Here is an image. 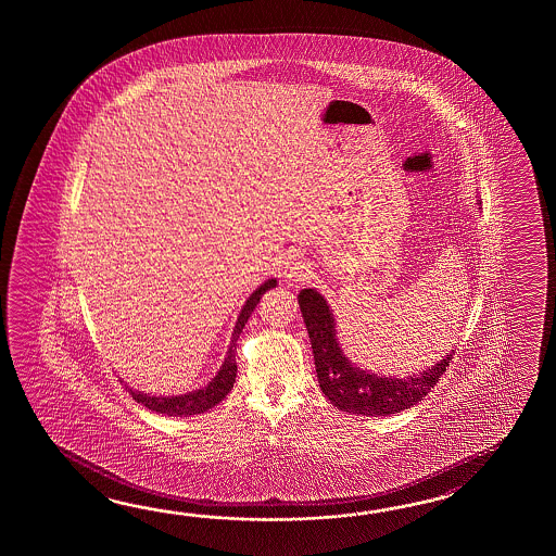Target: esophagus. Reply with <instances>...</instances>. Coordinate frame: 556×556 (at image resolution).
I'll list each match as a JSON object with an SVG mask.
<instances>
[{"mask_svg": "<svg viewBox=\"0 0 556 556\" xmlns=\"http://www.w3.org/2000/svg\"><path fill=\"white\" fill-rule=\"evenodd\" d=\"M283 278L294 283L306 282V280L312 278L309 262L302 261V258H292V261L286 262Z\"/></svg>", "mask_w": 556, "mask_h": 556, "instance_id": "1", "label": "esophagus"}]
</instances>
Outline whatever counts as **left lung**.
I'll return each mask as SVG.
<instances>
[{"label": "left lung", "mask_w": 556, "mask_h": 556, "mask_svg": "<svg viewBox=\"0 0 556 556\" xmlns=\"http://www.w3.org/2000/svg\"><path fill=\"white\" fill-rule=\"evenodd\" d=\"M298 304L312 342L319 388L338 409L348 414H400L421 402L450 367L455 352L439 364L409 378H386L355 367L336 338V321L324 295L306 288L298 294Z\"/></svg>", "instance_id": "left-lung-1"}]
</instances>
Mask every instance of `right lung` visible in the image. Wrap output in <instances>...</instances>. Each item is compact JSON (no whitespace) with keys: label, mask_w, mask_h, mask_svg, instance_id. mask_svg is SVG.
Listing matches in <instances>:
<instances>
[{"label":"right lung","mask_w":556,"mask_h":556,"mask_svg":"<svg viewBox=\"0 0 556 556\" xmlns=\"http://www.w3.org/2000/svg\"><path fill=\"white\" fill-rule=\"evenodd\" d=\"M276 286V280H266L262 283L261 288H256L247 304L242 307L240 316H238L237 326H235V333H232V342L228 348V355L225 357V364L220 367V371L214 376L213 381L202 388V390L189 391L185 395H173V397H154V395H147L141 391L129 390L132 400L137 403L144 405L147 409L156 412V414L170 415V417H187V415L204 414L208 409H213L216 403L223 402L230 390L235 388L237 381V340L240 331L244 328V324L249 321L250 314L254 312L256 304L261 302L262 294L266 290H270Z\"/></svg>","instance_id":"1"}]
</instances>
